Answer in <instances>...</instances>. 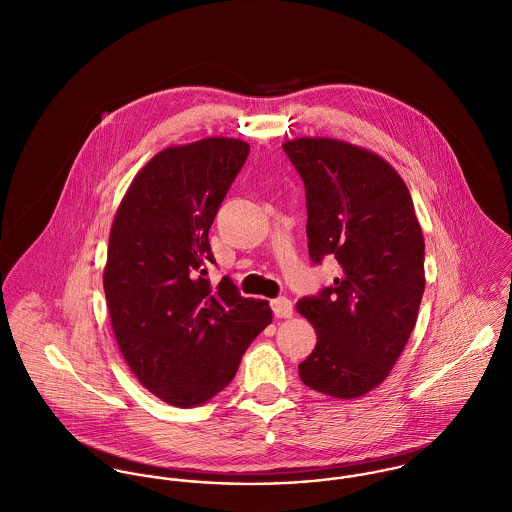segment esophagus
Instances as JSON below:
<instances>
[{
	"label": "esophagus",
	"mask_w": 512,
	"mask_h": 512,
	"mask_svg": "<svg viewBox=\"0 0 512 512\" xmlns=\"http://www.w3.org/2000/svg\"><path fill=\"white\" fill-rule=\"evenodd\" d=\"M272 311L278 319H290L293 315L292 301L288 297H278L272 301Z\"/></svg>",
	"instance_id": "obj_1"
}]
</instances>
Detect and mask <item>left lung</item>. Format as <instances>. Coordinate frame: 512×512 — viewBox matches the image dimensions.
<instances>
[{"mask_svg": "<svg viewBox=\"0 0 512 512\" xmlns=\"http://www.w3.org/2000/svg\"><path fill=\"white\" fill-rule=\"evenodd\" d=\"M305 185L313 264L333 256L339 276L297 301L317 345L301 382L333 398L376 388L402 355L424 295V236L410 191L380 155L331 138L284 144Z\"/></svg>", "mask_w": 512, "mask_h": 512, "instance_id": "left-lung-1", "label": "left lung"}]
</instances>
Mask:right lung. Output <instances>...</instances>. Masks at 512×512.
I'll return each mask as SVG.
<instances>
[{
  "label": "right lung",
  "mask_w": 512,
  "mask_h": 512,
  "mask_svg": "<svg viewBox=\"0 0 512 512\" xmlns=\"http://www.w3.org/2000/svg\"><path fill=\"white\" fill-rule=\"evenodd\" d=\"M250 146L207 138L167 147L132 181L112 222L104 293L118 347L163 402L199 406L234 378L272 323L268 301L242 297L217 264L209 230Z\"/></svg>",
  "instance_id": "right-lung-1"
}]
</instances>
